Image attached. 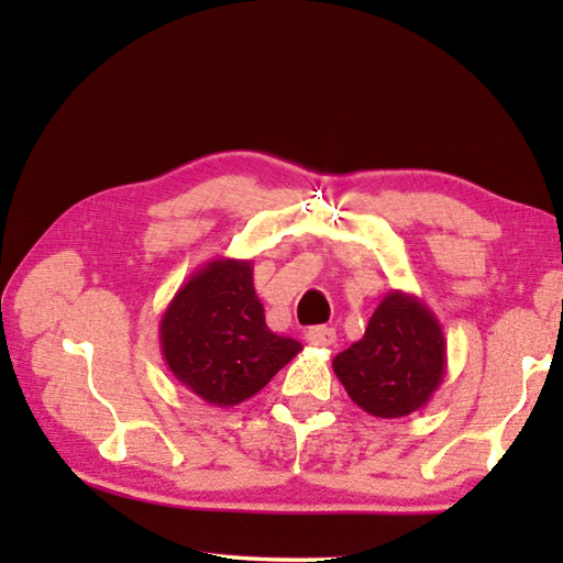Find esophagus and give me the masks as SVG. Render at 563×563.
<instances>
[{"mask_svg": "<svg viewBox=\"0 0 563 563\" xmlns=\"http://www.w3.org/2000/svg\"><path fill=\"white\" fill-rule=\"evenodd\" d=\"M305 340H308L312 347H332L338 340V332L332 328L318 325V328H310L308 332H305Z\"/></svg>", "mask_w": 563, "mask_h": 563, "instance_id": "1", "label": "esophagus"}]
</instances>
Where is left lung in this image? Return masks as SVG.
I'll use <instances>...</instances> for the list:
<instances>
[{"mask_svg": "<svg viewBox=\"0 0 563 563\" xmlns=\"http://www.w3.org/2000/svg\"><path fill=\"white\" fill-rule=\"evenodd\" d=\"M342 387L367 415L397 419L422 409L446 373L440 320L415 295L393 290L369 318L365 335L332 360Z\"/></svg>", "mask_w": 563, "mask_h": 563, "instance_id": "left-lung-1", "label": "left lung"}]
</instances>
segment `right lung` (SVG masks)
I'll return each mask as SVG.
<instances>
[{
    "label": "right lung",
    "mask_w": 563,
    "mask_h": 563,
    "mask_svg": "<svg viewBox=\"0 0 563 563\" xmlns=\"http://www.w3.org/2000/svg\"><path fill=\"white\" fill-rule=\"evenodd\" d=\"M161 352L203 402L235 407L258 395L302 345L275 335L253 288L251 261L213 258L180 285L158 322Z\"/></svg>",
    "instance_id": "right-lung-1"
}]
</instances>
